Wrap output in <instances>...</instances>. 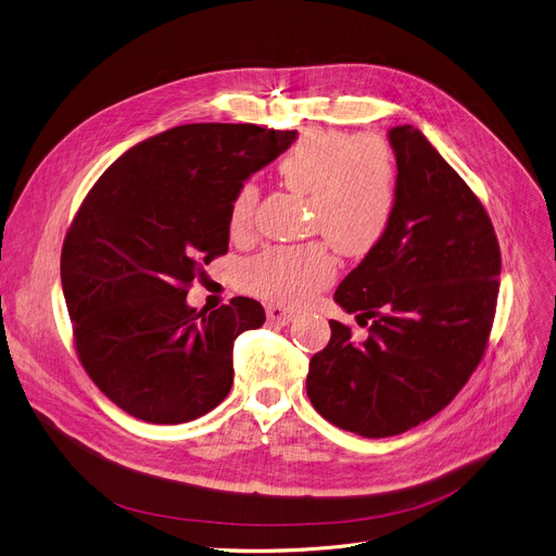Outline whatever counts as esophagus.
I'll return each mask as SVG.
<instances>
[{
    "instance_id": "obj_1",
    "label": "esophagus",
    "mask_w": 556,
    "mask_h": 556,
    "mask_svg": "<svg viewBox=\"0 0 556 556\" xmlns=\"http://www.w3.org/2000/svg\"><path fill=\"white\" fill-rule=\"evenodd\" d=\"M267 318L271 323H278V325H289L293 318H296V314H293L287 307H282V305H267Z\"/></svg>"
}]
</instances>
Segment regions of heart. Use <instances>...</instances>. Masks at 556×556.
I'll return each instance as SVG.
<instances>
[{"label": "heart", "mask_w": 556, "mask_h": 556, "mask_svg": "<svg viewBox=\"0 0 556 556\" xmlns=\"http://www.w3.org/2000/svg\"><path fill=\"white\" fill-rule=\"evenodd\" d=\"M282 181L309 198L312 226L343 255L368 253L386 233L397 200V170L388 143L375 135L350 137L314 127L278 163ZM257 186L238 188L228 226L249 233ZM337 265L320 244L276 247L242 267L247 291L285 305H303L334 280Z\"/></svg>", "instance_id": "obj_1"}]
</instances>
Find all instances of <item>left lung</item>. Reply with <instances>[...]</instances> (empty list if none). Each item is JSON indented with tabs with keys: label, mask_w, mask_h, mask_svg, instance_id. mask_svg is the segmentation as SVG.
<instances>
[{
	"label": "left lung",
	"mask_w": 556,
	"mask_h": 556,
	"mask_svg": "<svg viewBox=\"0 0 556 556\" xmlns=\"http://www.w3.org/2000/svg\"><path fill=\"white\" fill-rule=\"evenodd\" d=\"M397 200L383 238L334 301L368 339L330 320L307 372L312 406L364 438L400 435L440 413L467 383L496 314L501 249L471 188L417 127L388 129Z\"/></svg>",
	"instance_id": "8db88e82"
}]
</instances>
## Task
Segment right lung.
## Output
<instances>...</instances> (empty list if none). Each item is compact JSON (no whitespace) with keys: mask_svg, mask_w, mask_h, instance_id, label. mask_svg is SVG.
<instances>
[{"mask_svg":"<svg viewBox=\"0 0 556 556\" xmlns=\"http://www.w3.org/2000/svg\"><path fill=\"white\" fill-rule=\"evenodd\" d=\"M296 129L190 123L118 156L85 198L62 244L60 278L80 364L125 413L181 424L233 386V341L265 323L238 296L208 312L186 303L202 267L228 251L238 188Z\"/></svg>","mask_w":556,"mask_h":556,"instance_id":"add662e5","label":"right lung"}]
</instances>
